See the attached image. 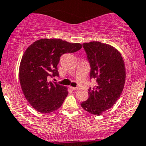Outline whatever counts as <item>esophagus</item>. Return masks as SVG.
<instances>
[{
	"instance_id": "34e87169",
	"label": "esophagus",
	"mask_w": 146,
	"mask_h": 146,
	"mask_svg": "<svg viewBox=\"0 0 146 146\" xmlns=\"http://www.w3.org/2000/svg\"><path fill=\"white\" fill-rule=\"evenodd\" d=\"M70 89H71L72 90L75 91V90H77L78 88H73V87H70Z\"/></svg>"
}]
</instances>
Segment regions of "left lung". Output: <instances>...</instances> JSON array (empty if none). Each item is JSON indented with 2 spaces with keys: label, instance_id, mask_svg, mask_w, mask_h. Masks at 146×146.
<instances>
[{
  "label": "left lung",
  "instance_id": "1",
  "mask_svg": "<svg viewBox=\"0 0 146 146\" xmlns=\"http://www.w3.org/2000/svg\"><path fill=\"white\" fill-rule=\"evenodd\" d=\"M90 64V78L96 79L95 88L88 91L82 109L100 116L113 107L120 97L126 80V68L121 54L108 44L90 42L82 44Z\"/></svg>",
  "mask_w": 146,
  "mask_h": 146
}]
</instances>
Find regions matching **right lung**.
Masks as SVG:
<instances>
[{
	"instance_id": "right-lung-1",
	"label": "right lung",
	"mask_w": 146,
	"mask_h": 146,
	"mask_svg": "<svg viewBox=\"0 0 146 146\" xmlns=\"http://www.w3.org/2000/svg\"><path fill=\"white\" fill-rule=\"evenodd\" d=\"M81 48V44L59 39H41L27 47L20 61L19 78L26 100L35 110L46 114L62 105L68 88L49 82L48 78L58 76L57 65L61 55Z\"/></svg>"
}]
</instances>
